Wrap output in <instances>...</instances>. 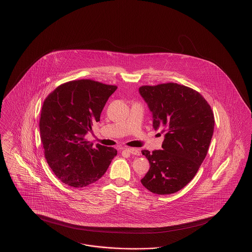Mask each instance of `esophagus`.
Returning a JSON list of instances; mask_svg holds the SVG:
<instances>
[{
  "label": "esophagus",
  "instance_id": "esophagus-1",
  "mask_svg": "<svg viewBox=\"0 0 252 252\" xmlns=\"http://www.w3.org/2000/svg\"><path fill=\"white\" fill-rule=\"evenodd\" d=\"M126 150L127 152H129L132 155H135V156H140L141 155V152L139 149L137 148H131V147H128V148H126Z\"/></svg>",
  "mask_w": 252,
  "mask_h": 252
}]
</instances>
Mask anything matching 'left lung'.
<instances>
[{
    "label": "left lung",
    "instance_id": "1",
    "mask_svg": "<svg viewBox=\"0 0 252 252\" xmlns=\"http://www.w3.org/2000/svg\"><path fill=\"white\" fill-rule=\"evenodd\" d=\"M139 92L152 112L155 130L166 132L161 150L142 151L150 168L141 182L157 194L174 193L203 162L214 134V112L203 96L183 85L142 86Z\"/></svg>",
    "mask_w": 252,
    "mask_h": 252
}]
</instances>
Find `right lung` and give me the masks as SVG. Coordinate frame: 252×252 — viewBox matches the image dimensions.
Returning a JSON list of instances; mask_svg holds the SVG:
<instances>
[{
  "instance_id": "1",
  "label": "right lung",
  "mask_w": 252,
  "mask_h": 252,
  "mask_svg": "<svg viewBox=\"0 0 252 252\" xmlns=\"http://www.w3.org/2000/svg\"><path fill=\"white\" fill-rule=\"evenodd\" d=\"M117 87L91 79L60 85L43 102L39 131L44 155L63 183L81 188L95 182L108 170L117 150L85 140L109 96Z\"/></svg>"
}]
</instances>
